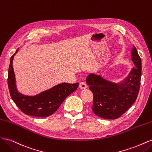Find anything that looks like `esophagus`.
Segmentation results:
<instances>
[{"mask_svg": "<svg viewBox=\"0 0 152 152\" xmlns=\"http://www.w3.org/2000/svg\"><path fill=\"white\" fill-rule=\"evenodd\" d=\"M87 87V85L84 83V82H81L79 83V88L81 89H86Z\"/></svg>", "mask_w": 152, "mask_h": 152, "instance_id": "1", "label": "esophagus"}]
</instances>
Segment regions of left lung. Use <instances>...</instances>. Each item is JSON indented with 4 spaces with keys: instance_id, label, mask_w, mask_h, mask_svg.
Masks as SVG:
<instances>
[{
    "instance_id": "8db88e82",
    "label": "left lung",
    "mask_w": 152,
    "mask_h": 152,
    "mask_svg": "<svg viewBox=\"0 0 152 152\" xmlns=\"http://www.w3.org/2000/svg\"><path fill=\"white\" fill-rule=\"evenodd\" d=\"M131 56L135 67L120 83L110 82L100 75L87 76V84L93 94V111L97 116L118 118L136 102L141 84V60L134 45Z\"/></svg>"
}]
</instances>
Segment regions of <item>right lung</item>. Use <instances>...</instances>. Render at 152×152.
<instances>
[{"label": "right lung", "mask_w": 152, "mask_h": 152, "mask_svg": "<svg viewBox=\"0 0 152 152\" xmlns=\"http://www.w3.org/2000/svg\"><path fill=\"white\" fill-rule=\"evenodd\" d=\"M18 50V49L11 57L8 70L7 84L11 97L17 107L26 115L37 117H48L56 112L67 96L77 89L79 83H62L34 96L18 93L12 68L13 58Z\"/></svg>", "instance_id": "add662e5"}]
</instances>
